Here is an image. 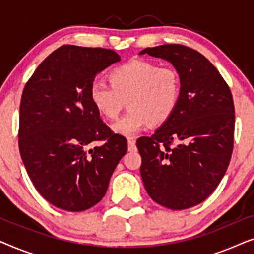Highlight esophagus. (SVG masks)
I'll return each mask as SVG.
<instances>
[{
  "label": "esophagus",
  "mask_w": 254,
  "mask_h": 254,
  "mask_svg": "<svg viewBox=\"0 0 254 254\" xmlns=\"http://www.w3.org/2000/svg\"><path fill=\"white\" fill-rule=\"evenodd\" d=\"M127 143H128V150L129 151L136 150V144H135V141L133 140V138H129V140L127 141Z\"/></svg>",
  "instance_id": "esophagus-1"
}]
</instances>
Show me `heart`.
Returning a JSON list of instances; mask_svg holds the SVG:
<instances>
[{
    "mask_svg": "<svg viewBox=\"0 0 254 254\" xmlns=\"http://www.w3.org/2000/svg\"><path fill=\"white\" fill-rule=\"evenodd\" d=\"M110 84L93 83L90 100L107 119H116L127 100L129 111L112 125L113 131L133 137L150 125L168 121L179 103L182 82L175 68L148 60H130L114 68Z\"/></svg>",
    "mask_w": 254,
    "mask_h": 254,
    "instance_id": "b5f03b06",
    "label": "heart"
}]
</instances>
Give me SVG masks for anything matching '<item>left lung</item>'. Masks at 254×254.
Listing matches in <instances>:
<instances>
[{
  "mask_svg": "<svg viewBox=\"0 0 254 254\" xmlns=\"http://www.w3.org/2000/svg\"><path fill=\"white\" fill-rule=\"evenodd\" d=\"M140 54L169 61L182 91L171 118L136 145L145 190L155 202L182 210L207 199L223 178L234 148L235 106L227 83L211 62L177 44Z\"/></svg>",
  "mask_w": 254,
  "mask_h": 254,
  "instance_id": "1",
  "label": "left lung"
}]
</instances>
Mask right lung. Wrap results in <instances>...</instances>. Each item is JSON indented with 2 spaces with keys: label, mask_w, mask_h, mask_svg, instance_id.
<instances>
[{
  "label": "right lung",
  "mask_w": 254,
  "mask_h": 254,
  "mask_svg": "<svg viewBox=\"0 0 254 254\" xmlns=\"http://www.w3.org/2000/svg\"><path fill=\"white\" fill-rule=\"evenodd\" d=\"M119 54L106 48L64 45L48 55L23 90L18 144L24 166L41 196L68 211H83L105 195L127 152L90 100L97 74ZM104 143L92 149L90 143Z\"/></svg>",
  "instance_id": "obj_1"
}]
</instances>
